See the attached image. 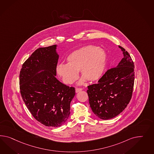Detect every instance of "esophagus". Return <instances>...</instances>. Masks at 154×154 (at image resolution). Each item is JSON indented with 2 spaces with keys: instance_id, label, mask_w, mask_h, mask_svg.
Listing matches in <instances>:
<instances>
[{
  "instance_id": "esophagus-1",
  "label": "esophagus",
  "mask_w": 154,
  "mask_h": 154,
  "mask_svg": "<svg viewBox=\"0 0 154 154\" xmlns=\"http://www.w3.org/2000/svg\"><path fill=\"white\" fill-rule=\"evenodd\" d=\"M82 88H75V92H76V93H77V92H79L81 91H82Z\"/></svg>"
}]
</instances>
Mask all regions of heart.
<instances>
[{"mask_svg":"<svg viewBox=\"0 0 154 154\" xmlns=\"http://www.w3.org/2000/svg\"><path fill=\"white\" fill-rule=\"evenodd\" d=\"M107 60V54L103 49L93 45L84 46L67 57V64H59L57 73L66 85L72 84L78 79L79 71L82 75L79 84L87 80L96 81L103 75Z\"/></svg>","mask_w":154,"mask_h":154,"instance_id":"1","label":"heart"}]
</instances>
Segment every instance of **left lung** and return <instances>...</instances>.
<instances>
[{"instance_id": "obj_1", "label": "left lung", "mask_w": 154, "mask_h": 154, "mask_svg": "<svg viewBox=\"0 0 154 154\" xmlns=\"http://www.w3.org/2000/svg\"><path fill=\"white\" fill-rule=\"evenodd\" d=\"M119 48L124 57L118 66L106 71L98 83L88 86L92 111L104 120L113 118L122 112L132 95L134 63L129 53L121 46Z\"/></svg>"}]
</instances>
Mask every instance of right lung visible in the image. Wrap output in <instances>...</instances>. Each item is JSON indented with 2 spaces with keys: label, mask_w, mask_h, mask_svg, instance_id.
Segmentation results:
<instances>
[{
  "label": "right lung",
  "mask_w": 154,
  "mask_h": 154,
  "mask_svg": "<svg viewBox=\"0 0 154 154\" xmlns=\"http://www.w3.org/2000/svg\"><path fill=\"white\" fill-rule=\"evenodd\" d=\"M57 45L40 48L23 64L20 73L22 98L32 116L42 125L58 127L70 114L75 88L56 79Z\"/></svg>",
  "instance_id": "1"
}]
</instances>
